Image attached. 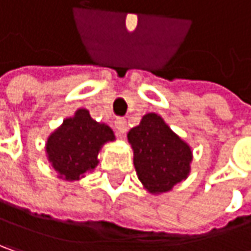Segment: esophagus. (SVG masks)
Returning <instances> with one entry per match:
<instances>
[{
    "label": "esophagus",
    "instance_id": "esophagus-1",
    "mask_svg": "<svg viewBox=\"0 0 251 251\" xmlns=\"http://www.w3.org/2000/svg\"><path fill=\"white\" fill-rule=\"evenodd\" d=\"M115 129H116V133L119 136H124L126 133V121L124 118H119L115 121Z\"/></svg>",
    "mask_w": 251,
    "mask_h": 251
}]
</instances>
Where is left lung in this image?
Wrapping results in <instances>:
<instances>
[{"instance_id": "8db88e82", "label": "left lung", "mask_w": 251, "mask_h": 251, "mask_svg": "<svg viewBox=\"0 0 251 251\" xmlns=\"http://www.w3.org/2000/svg\"><path fill=\"white\" fill-rule=\"evenodd\" d=\"M133 165L144 188L152 195L170 193L188 178L193 149L158 113H147L127 132Z\"/></svg>"}]
</instances>
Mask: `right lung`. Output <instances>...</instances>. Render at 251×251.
<instances>
[{"label": "right lung", "mask_w": 251, "mask_h": 251, "mask_svg": "<svg viewBox=\"0 0 251 251\" xmlns=\"http://www.w3.org/2000/svg\"><path fill=\"white\" fill-rule=\"evenodd\" d=\"M113 141L110 126L96 122L87 109L80 107L49 135L46 156L60 179L73 182L95 171L102 148Z\"/></svg>", "instance_id": "right-lung-1"}]
</instances>
